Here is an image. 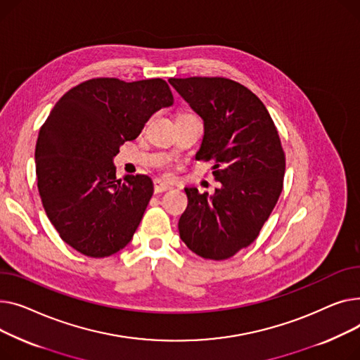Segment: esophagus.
<instances>
[{
  "mask_svg": "<svg viewBox=\"0 0 360 360\" xmlns=\"http://www.w3.org/2000/svg\"><path fill=\"white\" fill-rule=\"evenodd\" d=\"M173 186L170 183L167 181H162L160 179L154 180V192L155 193H162V192H167V190H170Z\"/></svg>",
  "mask_w": 360,
  "mask_h": 360,
  "instance_id": "1",
  "label": "esophagus"
}]
</instances>
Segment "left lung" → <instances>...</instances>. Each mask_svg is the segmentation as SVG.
I'll return each mask as SVG.
<instances>
[{"instance_id":"1","label":"left lung","mask_w":360,"mask_h":360,"mask_svg":"<svg viewBox=\"0 0 360 360\" xmlns=\"http://www.w3.org/2000/svg\"><path fill=\"white\" fill-rule=\"evenodd\" d=\"M168 82L202 119L198 160H214L215 193L186 187L188 205L179 221L183 243L198 256L225 260L248 247L282 193L285 153L266 105L247 87L222 77Z\"/></svg>"}]
</instances>
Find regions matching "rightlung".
I'll return each instance as SVG.
<instances>
[{"mask_svg": "<svg viewBox=\"0 0 360 360\" xmlns=\"http://www.w3.org/2000/svg\"><path fill=\"white\" fill-rule=\"evenodd\" d=\"M173 103L161 78H93L63 94L40 128L39 195L60 238L81 255L108 257L132 240L154 186L143 174L117 180L113 158Z\"/></svg>", "mask_w": 360, "mask_h": 360, "instance_id": "1", "label": "right lung"}]
</instances>
